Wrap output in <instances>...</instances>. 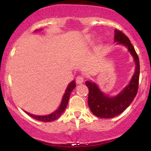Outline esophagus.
<instances>
[{"label": "esophagus", "instance_id": "esophagus-1", "mask_svg": "<svg viewBox=\"0 0 151 151\" xmlns=\"http://www.w3.org/2000/svg\"><path fill=\"white\" fill-rule=\"evenodd\" d=\"M84 77L82 76H78V77L76 78V82H77V84H81L84 82Z\"/></svg>", "mask_w": 151, "mask_h": 151}]
</instances>
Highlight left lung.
I'll list each match as a JSON object with an SVG mask.
<instances>
[{
	"label": "left lung",
	"mask_w": 151,
	"mask_h": 151,
	"mask_svg": "<svg viewBox=\"0 0 151 151\" xmlns=\"http://www.w3.org/2000/svg\"><path fill=\"white\" fill-rule=\"evenodd\" d=\"M114 42L128 49L135 62V71L129 84L114 96L106 94L93 81H86L89 89L88 105L90 110L96 116L104 119H111L122 113L136 97L138 89L140 75V64L138 55L129 39L120 30H114Z\"/></svg>",
	"instance_id": "8db88e82"
}]
</instances>
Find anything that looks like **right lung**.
I'll return each instance as SVG.
<instances>
[{
  "mask_svg": "<svg viewBox=\"0 0 151 151\" xmlns=\"http://www.w3.org/2000/svg\"><path fill=\"white\" fill-rule=\"evenodd\" d=\"M42 30H36L35 32H37V31H40ZM76 86V83L75 81L73 80L72 81L70 84L67 86V89L65 90V92L64 93L63 96H62L61 103H60V106L58 107V109L57 110H55V111L52 112V113L48 114V115H45V116H38V115H34V114L28 113L27 111L25 112L27 115L30 116V117L33 118L34 119H36L37 121H43V122H50V121H52L58 119L60 116L62 115V113L65 111L66 107H67V104H68L69 99H70L71 92L73 91L74 88Z\"/></svg>",
  "mask_w": 151,
  "mask_h": 151,
  "instance_id": "add662e5",
  "label": "right lung"
}]
</instances>
